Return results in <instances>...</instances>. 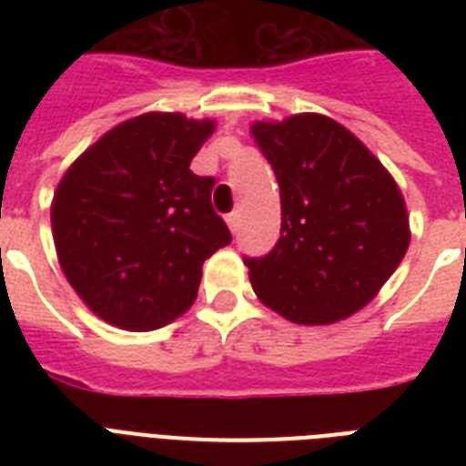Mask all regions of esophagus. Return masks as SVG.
Wrapping results in <instances>:
<instances>
[{"label":"esophagus","instance_id":"34e87169","mask_svg":"<svg viewBox=\"0 0 466 466\" xmlns=\"http://www.w3.org/2000/svg\"><path fill=\"white\" fill-rule=\"evenodd\" d=\"M239 212H232V215H227V227H229V232L237 234L239 232Z\"/></svg>","mask_w":466,"mask_h":466}]
</instances>
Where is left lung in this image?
Returning a JSON list of instances; mask_svg holds the SVG:
<instances>
[{
  "label": "left lung",
  "mask_w": 466,
  "mask_h": 466,
  "mask_svg": "<svg viewBox=\"0 0 466 466\" xmlns=\"http://www.w3.org/2000/svg\"><path fill=\"white\" fill-rule=\"evenodd\" d=\"M256 145L280 186V239L247 258L256 298L288 321L324 326L375 298L411 229L397 181L348 127L321 113L256 120Z\"/></svg>",
  "instance_id": "1"
}]
</instances>
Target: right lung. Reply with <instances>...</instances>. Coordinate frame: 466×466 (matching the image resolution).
<instances>
[{"label":"right lung","instance_id":"add662e5","mask_svg":"<svg viewBox=\"0 0 466 466\" xmlns=\"http://www.w3.org/2000/svg\"><path fill=\"white\" fill-rule=\"evenodd\" d=\"M215 120L149 111L101 135L65 171L50 222L57 261L96 317L155 331L196 302L205 258L232 241L190 171Z\"/></svg>","mask_w":466,"mask_h":466}]
</instances>
